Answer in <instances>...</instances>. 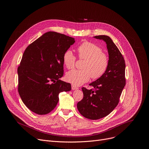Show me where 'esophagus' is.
<instances>
[{"label":"esophagus","instance_id":"esophagus-1","mask_svg":"<svg viewBox=\"0 0 149 149\" xmlns=\"http://www.w3.org/2000/svg\"><path fill=\"white\" fill-rule=\"evenodd\" d=\"M71 88H72V90H78V87H75V86H73V85H72Z\"/></svg>","mask_w":149,"mask_h":149}]
</instances>
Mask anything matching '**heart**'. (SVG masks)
Wrapping results in <instances>:
<instances>
[{"mask_svg":"<svg viewBox=\"0 0 149 149\" xmlns=\"http://www.w3.org/2000/svg\"><path fill=\"white\" fill-rule=\"evenodd\" d=\"M79 58L85 59L82 70H72L66 74V80L73 86H79L88 82L91 77L97 79L102 77L109 66L107 56L97 45L90 42H84L77 48ZM76 58L72 51L67 50L63 54V65L67 69L75 67Z\"/></svg>","mask_w":149,"mask_h":149,"instance_id":"1","label":"heart"}]
</instances>
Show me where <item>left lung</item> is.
Wrapping results in <instances>:
<instances>
[{"instance_id": "1", "label": "left lung", "mask_w": 149, "mask_h": 149, "mask_svg": "<svg viewBox=\"0 0 149 149\" xmlns=\"http://www.w3.org/2000/svg\"><path fill=\"white\" fill-rule=\"evenodd\" d=\"M103 40L109 53V66L104 75L90 83L92 89L82 88L84 97L78 102L77 109L84 117L98 120L109 115L117 107L125 85L124 58L119 49L107 35L94 36Z\"/></svg>"}]
</instances>
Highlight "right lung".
<instances>
[{
	"label": "right lung",
	"instance_id": "right-lung-1",
	"mask_svg": "<svg viewBox=\"0 0 149 149\" xmlns=\"http://www.w3.org/2000/svg\"><path fill=\"white\" fill-rule=\"evenodd\" d=\"M75 39L55 32L42 35L25 49L17 68L18 92L32 112L47 114L59 101V94L71 90L63 75V54Z\"/></svg>",
	"mask_w": 149,
	"mask_h": 149
}]
</instances>
